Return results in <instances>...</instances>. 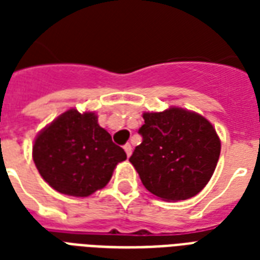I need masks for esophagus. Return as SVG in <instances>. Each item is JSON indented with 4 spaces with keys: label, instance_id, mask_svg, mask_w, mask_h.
I'll return each instance as SVG.
<instances>
[{
    "label": "esophagus",
    "instance_id": "1",
    "mask_svg": "<svg viewBox=\"0 0 260 260\" xmlns=\"http://www.w3.org/2000/svg\"><path fill=\"white\" fill-rule=\"evenodd\" d=\"M124 151H125L126 156H128V158H129L131 154H132V146H131L129 143H126L125 146H124Z\"/></svg>",
    "mask_w": 260,
    "mask_h": 260
}]
</instances>
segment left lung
Instances as JSON below:
<instances>
[{"instance_id": "obj_1", "label": "left lung", "mask_w": 260, "mask_h": 260, "mask_svg": "<svg viewBox=\"0 0 260 260\" xmlns=\"http://www.w3.org/2000/svg\"><path fill=\"white\" fill-rule=\"evenodd\" d=\"M143 142L129 158L143 185L165 201L194 197L217 166L221 143L213 125L181 108L143 113Z\"/></svg>"}]
</instances>
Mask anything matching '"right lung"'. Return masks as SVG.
Segmentation results:
<instances>
[{
    "label": "right lung",
    "instance_id": "add662e5",
    "mask_svg": "<svg viewBox=\"0 0 260 260\" xmlns=\"http://www.w3.org/2000/svg\"><path fill=\"white\" fill-rule=\"evenodd\" d=\"M34 162L43 179L56 191L87 197L110 181L125 151L98 125L93 112L70 109L38 135Z\"/></svg>",
    "mask_w": 260,
    "mask_h": 260
}]
</instances>
